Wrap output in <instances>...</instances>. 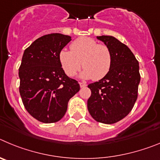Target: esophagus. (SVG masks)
Segmentation results:
<instances>
[{
    "label": "esophagus",
    "mask_w": 160,
    "mask_h": 160,
    "mask_svg": "<svg viewBox=\"0 0 160 160\" xmlns=\"http://www.w3.org/2000/svg\"><path fill=\"white\" fill-rule=\"evenodd\" d=\"M80 88H84L87 86V84H86V83H83V82H80Z\"/></svg>",
    "instance_id": "1"
}]
</instances>
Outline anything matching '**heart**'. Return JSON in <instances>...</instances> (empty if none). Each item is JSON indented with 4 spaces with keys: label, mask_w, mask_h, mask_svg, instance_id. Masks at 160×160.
<instances>
[{
    "label": "heart",
    "mask_w": 160,
    "mask_h": 160,
    "mask_svg": "<svg viewBox=\"0 0 160 160\" xmlns=\"http://www.w3.org/2000/svg\"><path fill=\"white\" fill-rule=\"evenodd\" d=\"M70 50L62 49L59 53L61 67L68 77H74L81 65L83 79L100 80L110 71L112 55L106 44H98L91 37H81L70 44Z\"/></svg>",
    "instance_id": "b5f03b06"
}]
</instances>
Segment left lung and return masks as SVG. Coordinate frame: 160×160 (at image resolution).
<instances>
[{
    "label": "left lung",
    "instance_id": "obj_1",
    "mask_svg": "<svg viewBox=\"0 0 160 160\" xmlns=\"http://www.w3.org/2000/svg\"><path fill=\"white\" fill-rule=\"evenodd\" d=\"M97 39L109 48L112 64L106 77L88 85L92 92L88 109L95 120L112 124L128 116L137 100L139 62L128 47L114 37L101 36Z\"/></svg>",
    "mask_w": 160,
    "mask_h": 160
}]
</instances>
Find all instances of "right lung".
<instances>
[{
  "label": "right lung",
  "mask_w": 160,
  "mask_h": 160,
  "mask_svg": "<svg viewBox=\"0 0 160 160\" xmlns=\"http://www.w3.org/2000/svg\"><path fill=\"white\" fill-rule=\"evenodd\" d=\"M70 36L44 35L24 50L19 68L20 95L27 112L38 121L56 123L63 118L69 100L80 91L78 81L64 73L59 53Z\"/></svg>",
  "instance_id": "right-lung-1"
}]
</instances>
